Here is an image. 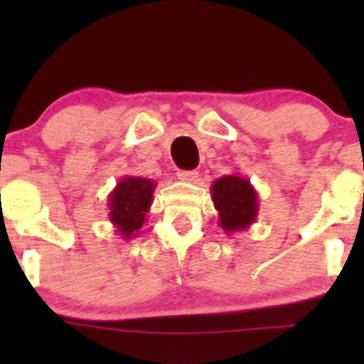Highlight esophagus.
<instances>
[{
	"label": "esophagus",
	"mask_w": 364,
	"mask_h": 364,
	"mask_svg": "<svg viewBox=\"0 0 364 364\" xmlns=\"http://www.w3.org/2000/svg\"><path fill=\"white\" fill-rule=\"evenodd\" d=\"M178 178L181 179V181L193 183V181H197V178H199V172L197 171H179Z\"/></svg>",
	"instance_id": "obj_1"
}]
</instances>
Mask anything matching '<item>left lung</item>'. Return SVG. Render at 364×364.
Instances as JSON below:
<instances>
[{"label": "left lung", "instance_id": "1", "mask_svg": "<svg viewBox=\"0 0 364 364\" xmlns=\"http://www.w3.org/2000/svg\"><path fill=\"white\" fill-rule=\"evenodd\" d=\"M211 199L218 209V225L225 234L248 229L259 215V196L250 179L240 174L222 176L211 185Z\"/></svg>", "mask_w": 364, "mask_h": 364}]
</instances>
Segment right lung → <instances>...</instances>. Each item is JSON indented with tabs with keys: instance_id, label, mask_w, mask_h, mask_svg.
Listing matches in <instances>:
<instances>
[{
	"instance_id": "obj_1",
	"label": "right lung",
	"mask_w": 364,
	"mask_h": 364,
	"mask_svg": "<svg viewBox=\"0 0 364 364\" xmlns=\"http://www.w3.org/2000/svg\"><path fill=\"white\" fill-rule=\"evenodd\" d=\"M156 185L153 179L139 176H124L109 193V220L121 240H134L148 222L146 215L153 204Z\"/></svg>"
}]
</instances>
